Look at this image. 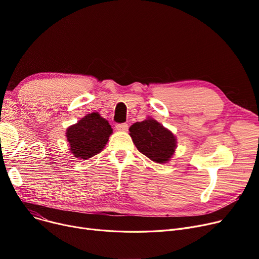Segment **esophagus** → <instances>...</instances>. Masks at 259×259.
I'll list each match as a JSON object with an SVG mask.
<instances>
[{"label": "esophagus", "instance_id": "1", "mask_svg": "<svg viewBox=\"0 0 259 259\" xmlns=\"http://www.w3.org/2000/svg\"><path fill=\"white\" fill-rule=\"evenodd\" d=\"M115 128H116L117 131L126 132V131H128V124H126V122H124V124H117L115 126Z\"/></svg>", "mask_w": 259, "mask_h": 259}]
</instances>
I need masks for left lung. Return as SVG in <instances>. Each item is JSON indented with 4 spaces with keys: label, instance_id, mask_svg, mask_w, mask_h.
<instances>
[{
    "label": "left lung",
    "instance_id": "1",
    "mask_svg": "<svg viewBox=\"0 0 259 259\" xmlns=\"http://www.w3.org/2000/svg\"><path fill=\"white\" fill-rule=\"evenodd\" d=\"M129 135L138 150L158 164H167L175 153V135L151 116L137 121L129 128Z\"/></svg>",
    "mask_w": 259,
    "mask_h": 259
}]
</instances>
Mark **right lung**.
Wrapping results in <instances>:
<instances>
[{"instance_id":"right-lung-1","label":"right lung","mask_w":259,"mask_h":259,"mask_svg":"<svg viewBox=\"0 0 259 259\" xmlns=\"http://www.w3.org/2000/svg\"><path fill=\"white\" fill-rule=\"evenodd\" d=\"M112 131L109 121L102 117L99 112L85 115L66 130L70 153L83 160L97 155L103 151Z\"/></svg>"}]
</instances>
